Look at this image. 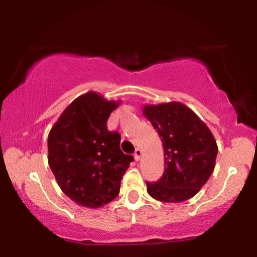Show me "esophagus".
I'll list each match as a JSON object with an SVG mask.
<instances>
[{
  "instance_id": "esophagus-1",
  "label": "esophagus",
  "mask_w": 257,
  "mask_h": 257,
  "mask_svg": "<svg viewBox=\"0 0 257 257\" xmlns=\"http://www.w3.org/2000/svg\"><path fill=\"white\" fill-rule=\"evenodd\" d=\"M141 156H143V151H141L140 149L135 150V152H134V158H135V161H140Z\"/></svg>"
}]
</instances>
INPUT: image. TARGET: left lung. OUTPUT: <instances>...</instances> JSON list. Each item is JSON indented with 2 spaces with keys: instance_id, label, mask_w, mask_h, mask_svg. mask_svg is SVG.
<instances>
[{
  "instance_id": "obj_1",
  "label": "left lung",
  "mask_w": 257,
  "mask_h": 257,
  "mask_svg": "<svg viewBox=\"0 0 257 257\" xmlns=\"http://www.w3.org/2000/svg\"><path fill=\"white\" fill-rule=\"evenodd\" d=\"M143 112L164 150L163 176L157 182H146L147 192L166 203L192 198L215 168L217 145L210 129L181 102L146 105Z\"/></svg>"
}]
</instances>
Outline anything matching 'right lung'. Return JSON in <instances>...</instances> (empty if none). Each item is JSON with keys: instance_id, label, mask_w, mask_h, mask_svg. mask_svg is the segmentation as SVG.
<instances>
[{"instance_id": "obj_1", "label": "right lung", "mask_w": 257, "mask_h": 257, "mask_svg": "<svg viewBox=\"0 0 257 257\" xmlns=\"http://www.w3.org/2000/svg\"><path fill=\"white\" fill-rule=\"evenodd\" d=\"M118 105L89 91L73 100L49 132V167L61 191L82 206L100 208L112 202L134 161L120 151L118 133L106 126Z\"/></svg>"}]
</instances>
